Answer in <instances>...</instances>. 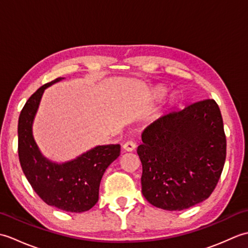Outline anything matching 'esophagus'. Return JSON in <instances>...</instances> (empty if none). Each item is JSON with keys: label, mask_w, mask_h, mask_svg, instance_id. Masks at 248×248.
<instances>
[{"label": "esophagus", "mask_w": 248, "mask_h": 248, "mask_svg": "<svg viewBox=\"0 0 248 248\" xmlns=\"http://www.w3.org/2000/svg\"><path fill=\"white\" fill-rule=\"evenodd\" d=\"M123 148H124V151L131 152V151L135 150V148H136V144L134 143V141H132V140H128L127 143H124V144Z\"/></svg>", "instance_id": "esophagus-1"}]
</instances>
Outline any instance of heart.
I'll use <instances>...</instances> for the list:
<instances>
[{"mask_svg":"<svg viewBox=\"0 0 248 248\" xmlns=\"http://www.w3.org/2000/svg\"><path fill=\"white\" fill-rule=\"evenodd\" d=\"M159 93H157L156 94H159ZM173 102H175V100H173V98L168 99V100H167V102L165 103V107H164V108H163V110H164V112H165V110H168V109H170V108L172 107Z\"/></svg>","mask_w":248,"mask_h":248,"instance_id":"b5f03b06","label":"heart"}]
</instances>
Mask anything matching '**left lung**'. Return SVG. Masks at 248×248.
<instances>
[{"mask_svg": "<svg viewBox=\"0 0 248 248\" xmlns=\"http://www.w3.org/2000/svg\"><path fill=\"white\" fill-rule=\"evenodd\" d=\"M141 193L156 208L180 211L207 199L226 159L222 114L212 99L155 120L141 134Z\"/></svg>", "mask_w": 248, "mask_h": 248, "instance_id": "left-lung-1", "label": "left lung"}]
</instances>
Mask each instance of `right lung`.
I'll use <instances>...</instances> for the list:
<instances>
[{
	"label": "right lung",
	"mask_w": 248,
	"mask_h": 248,
	"mask_svg": "<svg viewBox=\"0 0 248 248\" xmlns=\"http://www.w3.org/2000/svg\"><path fill=\"white\" fill-rule=\"evenodd\" d=\"M64 78L45 84L26 101L19 116L18 154L26 179L46 204L81 213L97 203L102 176L119 156L120 145H99L62 163L43 155L34 139V120L46 89Z\"/></svg>",
	"instance_id": "right-lung-1"
}]
</instances>
